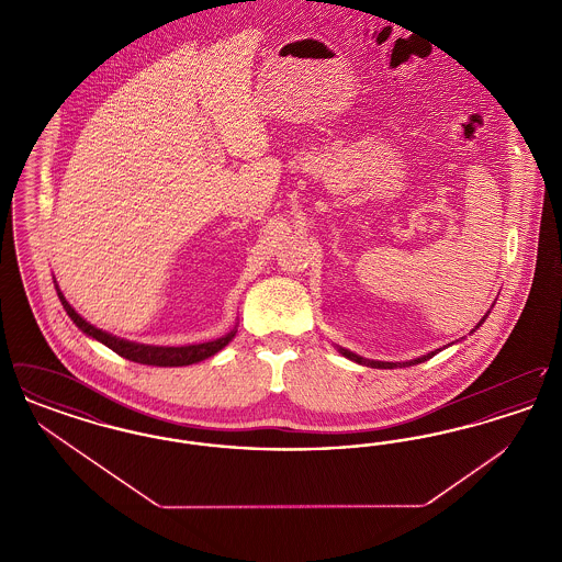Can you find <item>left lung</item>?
Returning <instances> with one entry per match:
<instances>
[{"instance_id": "obj_1", "label": "left lung", "mask_w": 562, "mask_h": 562, "mask_svg": "<svg viewBox=\"0 0 562 562\" xmlns=\"http://www.w3.org/2000/svg\"><path fill=\"white\" fill-rule=\"evenodd\" d=\"M486 316H488V312H486ZM486 316L482 318L479 324H476V328L482 326V322L486 321ZM474 328V330H476ZM472 330V333H474ZM339 351L349 358V360H353V362H358V364H364V367H371V369H396V367H413V364H419V362H426L429 360L431 356H436L438 353V349L436 351H429L426 356H422V358H415V360H408V362H381V360H369V358H362V356H358V353H353V351H349V349L339 348Z\"/></svg>"}]
</instances>
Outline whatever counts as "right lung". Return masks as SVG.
I'll list each match as a JSON object with an SVG mask.
<instances>
[{
  "instance_id": "add662e5",
  "label": "right lung",
  "mask_w": 562,
  "mask_h": 562,
  "mask_svg": "<svg viewBox=\"0 0 562 562\" xmlns=\"http://www.w3.org/2000/svg\"><path fill=\"white\" fill-rule=\"evenodd\" d=\"M54 286H56V294H58L65 312L69 314V318L80 328L81 333H86L88 337L101 341L103 346L113 349L122 358L133 360V362H138V364H149V367H188V364H195V362H202V360L211 358V356H214L216 351H221L236 337V328H234V330H229L227 335H223V337H218L214 341L195 344V346H181V348L145 346V344H136V341H126V339H120V337H115L111 333H105V330L92 326L90 322L83 321L80 314L69 305L65 294L60 293L56 280H54Z\"/></svg>"
}]
</instances>
